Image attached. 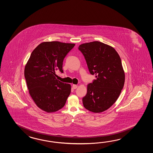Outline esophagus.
I'll return each mask as SVG.
<instances>
[{
    "label": "esophagus",
    "instance_id": "obj_1",
    "mask_svg": "<svg viewBox=\"0 0 153 153\" xmlns=\"http://www.w3.org/2000/svg\"><path fill=\"white\" fill-rule=\"evenodd\" d=\"M77 87H78V85H76L73 84V86H72V88H73V89H76Z\"/></svg>",
    "mask_w": 153,
    "mask_h": 153
}]
</instances>
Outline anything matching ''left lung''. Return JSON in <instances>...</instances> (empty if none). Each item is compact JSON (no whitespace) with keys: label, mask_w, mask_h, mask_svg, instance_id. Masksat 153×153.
<instances>
[{"label":"left lung","mask_w":153,"mask_h":153,"mask_svg":"<svg viewBox=\"0 0 153 153\" xmlns=\"http://www.w3.org/2000/svg\"><path fill=\"white\" fill-rule=\"evenodd\" d=\"M79 50L96 79L88 85L82 103L88 111L99 113L117 101L124 87L125 75L120 57L114 48L98 41L82 44Z\"/></svg>","instance_id":"left-lung-1"}]
</instances>
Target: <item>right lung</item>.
<instances>
[{
    "mask_svg": "<svg viewBox=\"0 0 153 153\" xmlns=\"http://www.w3.org/2000/svg\"><path fill=\"white\" fill-rule=\"evenodd\" d=\"M75 44L46 42L32 52L25 68V77L29 94L38 107L47 113L64 107L71 85L59 81L55 71L63 73V61Z\"/></svg>",
    "mask_w": 153,
    "mask_h": 153,
    "instance_id": "obj_1",
    "label": "right lung"
}]
</instances>
